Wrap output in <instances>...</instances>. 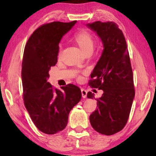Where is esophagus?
I'll return each instance as SVG.
<instances>
[{
  "mask_svg": "<svg viewBox=\"0 0 156 156\" xmlns=\"http://www.w3.org/2000/svg\"><path fill=\"white\" fill-rule=\"evenodd\" d=\"M81 92H82V95L83 98H86L87 95V91L85 89H81Z\"/></svg>",
  "mask_w": 156,
  "mask_h": 156,
  "instance_id": "obj_1",
  "label": "esophagus"
}]
</instances>
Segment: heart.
Returning <instances> with one entry per match:
<instances>
[{
    "label": "heart",
    "mask_w": 156,
    "mask_h": 156,
    "mask_svg": "<svg viewBox=\"0 0 156 156\" xmlns=\"http://www.w3.org/2000/svg\"><path fill=\"white\" fill-rule=\"evenodd\" d=\"M73 40L85 55L92 52L94 40L93 35L89 31L86 30H80L76 32L73 37Z\"/></svg>",
    "instance_id": "b5f03b06"
}]
</instances>
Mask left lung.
I'll list each match as a JSON object with an SVG mask.
<instances>
[{
  "label": "left lung",
  "mask_w": 156,
  "mask_h": 156,
  "mask_svg": "<svg viewBox=\"0 0 156 156\" xmlns=\"http://www.w3.org/2000/svg\"><path fill=\"white\" fill-rule=\"evenodd\" d=\"M103 42L104 50L96 65L89 85L103 90L97 99V108L89 116L93 129L110 136L126 124L135 96L133 76L124 35L114 22L96 21L87 24ZM89 99L94 98L91 91Z\"/></svg>",
  "instance_id": "left-lung-1"
}]
</instances>
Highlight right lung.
I'll return each mask as SVG.
<instances>
[{
  "mask_svg": "<svg viewBox=\"0 0 156 156\" xmlns=\"http://www.w3.org/2000/svg\"><path fill=\"white\" fill-rule=\"evenodd\" d=\"M76 23L42 25L33 32L25 47L21 73L24 104L35 126L47 134L65 129L70 111L82 98L77 86L69 84L59 90L48 82L49 71L57 62L59 42Z\"/></svg>",
  "mask_w": 156,
  "mask_h": 156,
  "instance_id": "add662e5",
  "label": "right lung"
}]
</instances>
